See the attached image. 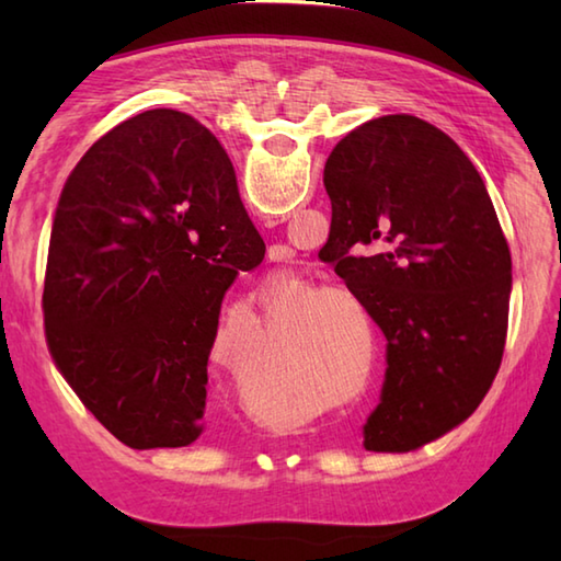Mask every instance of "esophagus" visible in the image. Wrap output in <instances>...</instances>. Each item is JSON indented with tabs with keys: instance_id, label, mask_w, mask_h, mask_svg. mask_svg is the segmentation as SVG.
<instances>
[{
	"instance_id": "1",
	"label": "esophagus",
	"mask_w": 561,
	"mask_h": 561,
	"mask_svg": "<svg viewBox=\"0 0 561 561\" xmlns=\"http://www.w3.org/2000/svg\"><path fill=\"white\" fill-rule=\"evenodd\" d=\"M291 255H294V250H291L289 245H272V248H270V260L282 262V260H287V257H291Z\"/></svg>"
}]
</instances>
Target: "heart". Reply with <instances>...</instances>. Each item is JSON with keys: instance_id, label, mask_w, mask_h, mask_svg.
<instances>
[{"instance_id": "obj_1", "label": "heart", "mask_w": 561, "mask_h": 561, "mask_svg": "<svg viewBox=\"0 0 561 561\" xmlns=\"http://www.w3.org/2000/svg\"><path fill=\"white\" fill-rule=\"evenodd\" d=\"M325 296H350V294L342 291V289H325V291L311 294L304 304L316 306V304L323 301ZM255 306H257L255 299H241V301L233 304V308H245V311H250V308H255ZM330 325L332 328H325L328 337H323L320 347L316 350V354H318L316 359H318L320 368H323L325 374H340V371H344V368H347V364L352 359V356H350L352 354V347H350L352 342H347V337H342V332L335 323H330Z\"/></svg>"}]
</instances>
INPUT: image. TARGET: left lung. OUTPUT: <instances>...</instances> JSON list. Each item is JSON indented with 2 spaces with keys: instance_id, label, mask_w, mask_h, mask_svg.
Here are the masks:
<instances>
[{
  "instance_id": "obj_1",
  "label": "left lung",
  "mask_w": 561,
  "mask_h": 561,
  "mask_svg": "<svg viewBox=\"0 0 561 561\" xmlns=\"http://www.w3.org/2000/svg\"><path fill=\"white\" fill-rule=\"evenodd\" d=\"M323 183L328 262L388 340L364 446L416 450L468 420L494 383L514 282L504 231L472 161L414 115L352 129Z\"/></svg>"
}]
</instances>
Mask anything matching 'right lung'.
Masks as SVG:
<instances>
[{"instance_id": "obj_1", "label": "right lung", "mask_w": 561, "mask_h": 561, "mask_svg": "<svg viewBox=\"0 0 561 561\" xmlns=\"http://www.w3.org/2000/svg\"><path fill=\"white\" fill-rule=\"evenodd\" d=\"M262 257L219 139L169 108L129 117L55 209L43 320L57 371L125 446H190L224 294Z\"/></svg>"}]
</instances>
